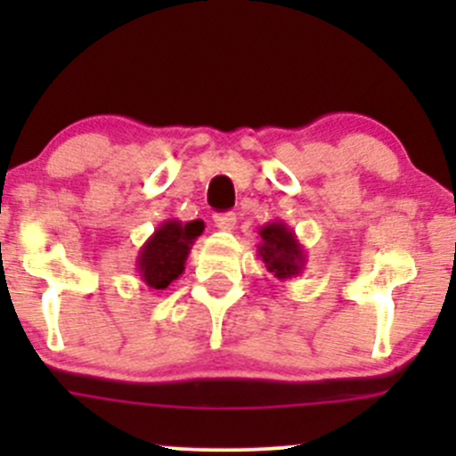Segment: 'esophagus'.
<instances>
[{"instance_id": "obj_1", "label": "esophagus", "mask_w": 456, "mask_h": 456, "mask_svg": "<svg viewBox=\"0 0 456 456\" xmlns=\"http://www.w3.org/2000/svg\"><path fill=\"white\" fill-rule=\"evenodd\" d=\"M214 224L220 229V232H232L236 227V214H216L214 216Z\"/></svg>"}]
</instances>
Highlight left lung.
Wrapping results in <instances>:
<instances>
[{"mask_svg":"<svg viewBox=\"0 0 456 456\" xmlns=\"http://www.w3.org/2000/svg\"><path fill=\"white\" fill-rule=\"evenodd\" d=\"M260 245H257V257L265 262L266 271L275 280L284 282L300 275L306 266V251L297 240L296 232L282 220H271L257 229Z\"/></svg>","mask_w":456,"mask_h":456,"instance_id":"obj_1","label":"left lung"}]
</instances>
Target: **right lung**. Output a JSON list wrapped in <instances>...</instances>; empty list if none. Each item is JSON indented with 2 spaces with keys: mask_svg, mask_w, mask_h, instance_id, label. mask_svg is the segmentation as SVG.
Returning <instances> with one entry per match:
<instances>
[{
  "mask_svg": "<svg viewBox=\"0 0 456 456\" xmlns=\"http://www.w3.org/2000/svg\"><path fill=\"white\" fill-rule=\"evenodd\" d=\"M202 232H205L202 220L181 223L176 218H169L160 223L136 257V271L142 282L156 291H165L174 280L181 278L191 245Z\"/></svg>",
  "mask_w": 456,
  "mask_h": 456,
  "instance_id": "add662e5",
  "label": "right lung"
}]
</instances>
